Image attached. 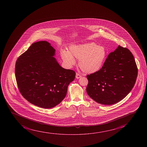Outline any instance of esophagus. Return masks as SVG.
Returning a JSON list of instances; mask_svg holds the SVG:
<instances>
[{
  "label": "esophagus",
  "instance_id": "1",
  "mask_svg": "<svg viewBox=\"0 0 147 147\" xmlns=\"http://www.w3.org/2000/svg\"><path fill=\"white\" fill-rule=\"evenodd\" d=\"M81 77V75L80 74H79V73H77L76 74V78L77 79H79Z\"/></svg>",
  "mask_w": 147,
  "mask_h": 147
}]
</instances>
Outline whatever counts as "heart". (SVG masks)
I'll use <instances>...</instances> for the list:
<instances>
[{
	"mask_svg": "<svg viewBox=\"0 0 147 147\" xmlns=\"http://www.w3.org/2000/svg\"><path fill=\"white\" fill-rule=\"evenodd\" d=\"M107 51L104 47L98 46L94 42L82 44L72 45L68 52L62 51L61 56L68 66L76 63L75 58L79 60L78 64L84 72L92 74L100 70L104 64Z\"/></svg>",
	"mask_w": 147,
	"mask_h": 147,
	"instance_id": "1",
	"label": "heart"
}]
</instances>
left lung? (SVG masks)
Instances as JSON below:
<instances>
[{
  "mask_svg": "<svg viewBox=\"0 0 147 147\" xmlns=\"http://www.w3.org/2000/svg\"><path fill=\"white\" fill-rule=\"evenodd\" d=\"M137 75L138 68L132 53L119 46L109 55L100 70L87 76V93L98 103L113 105L130 92Z\"/></svg>",
  "mask_w": 147,
  "mask_h": 147,
  "instance_id": "1",
  "label": "left lung"
}]
</instances>
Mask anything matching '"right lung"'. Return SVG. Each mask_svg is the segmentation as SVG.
Returning <instances> with one entry per match:
<instances>
[{"label": "right lung", "instance_id": "right-lung-1", "mask_svg": "<svg viewBox=\"0 0 147 147\" xmlns=\"http://www.w3.org/2000/svg\"><path fill=\"white\" fill-rule=\"evenodd\" d=\"M47 41L33 43L16 61L15 75L20 92L28 102L44 109L59 104L76 73L63 68Z\"/></svg>", "mask_w": 147, "mask_h": 147}]
</instances>
